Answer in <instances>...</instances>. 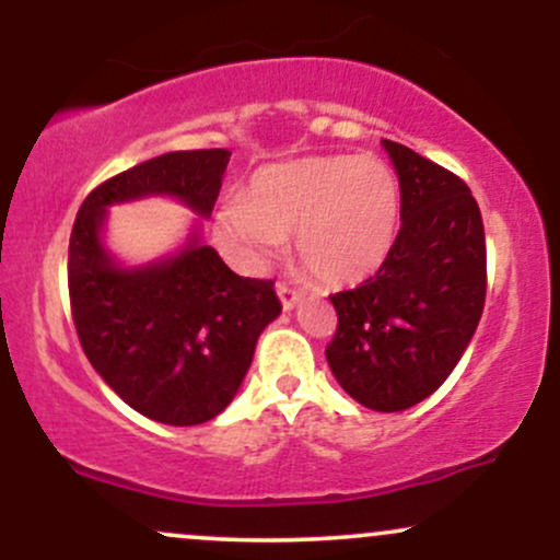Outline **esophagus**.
<instances>
[{
    "label": "esophagus",
    "mask_w": 560,
    "mask_h": 560,
    "mask_svg": "<svg viewBox=\"0 0 560 560\" xmlns=\"http://www.w3.org/2000/svg\"><path fill=\"white\" fill-rule=\"evenodd\" d=\"M276 292H279L281 307H284V311H292V307L302 300V292H298V289H292L289 284H276Z\"/></svg>",
    "instance_id": "1"
}]
</instances>
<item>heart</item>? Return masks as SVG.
<instances>
[{"label":"heart","instance_id":"1","mask_svg":"<svg viewBox=\"0 0 560 560\" xmlns=\"http://www.w3.org/2000/svg\"><path fill=\"white\" fill-rule=\"evenodd\" d=\"M218 236L260 266L294 236L300 262L324 284H361L382 268L400 229V186L378 158H302L255 173L247 197H229Z\"/></svg>","mask_w":560,"mask_h":560}]
</instances>
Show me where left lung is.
<instances>
[{
  "label": "left lung",
  "instance_id": "obj_1",
  "mask_svg": "<svg viewBox=\"0 0 560 560\" xmlns=\"http://www.w3.org/2000/svg\"><path fill=\"white\" fill-rule=\"evenodd\" d=\"M400 182V231L382 268L331 294L326 361L352 400L395 413L442 387L477 331L487 294L485 223L471 189L384 139Z\"/></svg>",
  "mask_w": 560,
  "mask_h": 560
}]
</instances>
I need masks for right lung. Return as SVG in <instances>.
<instances>
[{"instance_id": "right-lung-1", "label": "right lung", "mask_w": 560, "mask_h": 560, "mask_svg": "<svg viewBox=\"0 0 560 560\" xmlns=\"http://www.w3.org/2000/svg\"><path fill=\"white\" fill-rule=\"evenodd\" d=\"M229 158V150H189L133 165L89 191L70 231V311L89 363L120 400L171 427L215 419L234 400L281 302L271 279L236 276L197 234L171 258L118 266L102 226L110 205L152 195L208 218Z\"/></svg>"}]
</instances>
